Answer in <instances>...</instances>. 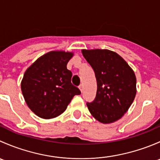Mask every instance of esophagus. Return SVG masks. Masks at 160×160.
<instances>
[{
    "label": "esophagus",
    "mask_w": 160,
    "mask_h": 160,
    "mask_svg": "<svg viewBox=\"0 0 160 160\" xmlns=\"http://www.w3.org/2000/svg\"><path fill=\"white\" fill-rule=\"evenodd\" d=\"M79 89H80V92H81V93H83V85H80V86L79 87Z\"/></svg>",
    "instance_id": "34e87169"
}]
</instances>
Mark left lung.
<instances>
[{
	"instance_id": "left-lung-1",
	"label": "left lung",
	"mask_w": 160,
	"mask_h": 160,
	"mask_svg": "<svg viewBox=\"0 0 160 160\" xmlns=\"http://www.w3.org/2000/svg\"><path fill=\"white\" fill-rule=\"evenodd\" d=\"M93 69L98 83L96 98L88 103L90 114L98 122L110 124L122 118L136 95V77L128 62L108 49H82Z\"/></svg>"
}]
</instances>
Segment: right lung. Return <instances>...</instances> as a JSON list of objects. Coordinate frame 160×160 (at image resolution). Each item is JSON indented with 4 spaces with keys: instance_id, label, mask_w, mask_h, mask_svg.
Listing matches in <instances>:
<instances>
[{
    "instance_id": "add662e5",
    "label": "right lung",
    "mask_w": 160,
    "mask_h": 160,
    "mask_svg": "<svg viewBox=\"0 0 160 160\" xmlns=\"http://www.w3.org/2000/svg\"><path fill=\"white\" fill-rule=\"evenodd\" d=\"M72 52L54 50L42 55L25 70L21 83L30 110L41 118L51 119L66 111L80 90L71 83L67 63Z\"/></svg>"
}]
</instances>
